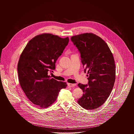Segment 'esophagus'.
<instances>
[{"mask_svg":"<svg viewBox=\"0 0 134 134\" xmlns=\"http://www.w3.org/2000/svg\"><path fill=\"white\" fill-rule=\"evenodd\" d=\"M68 86L71 87H74L76 86V84H72V83H68Z\"/></svg>","mask_w":134,"mask_h":134,"instance_id":"obj_1","label":"esophagus"}]
</instances>
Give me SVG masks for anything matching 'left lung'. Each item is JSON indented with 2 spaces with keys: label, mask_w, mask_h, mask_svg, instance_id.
I'll return each mask as SVG.
<instances>
[{
  "label": "left lung",
  "mask_w": 134,
  "mask_h": 134,
  "mask_svg": "<svg viewBox=\"0 0 134 134\" xmlns=\"http://www.w3.org/2000/svg\"><path fill=\"white\" fill-rule=\"evenodd\" d=\"M71 40L80 52L84 72L88 74V84H78L83 94L77 102L87 110L98 108L105 102L115 83L113 54L102 38L92 33L74 36Z\"/></svg>",
  "instance_id": "left-lung-1"
}]
</instances>
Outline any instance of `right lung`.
Listing matches in <instances>:
<instances>
[{
	"label": "right lung",
	"instance_id": "1",
	"mask_svg": "<svg viewBox=\"0 0 134 134\" xmlns=\"http://www.w3.org/2000/svg\"><path fill=\"white\" fill-rule=\"evenodd\" d=\"M69 42L51 34L39 35L27 44L19 58L18 72L19 83L26 97L34 104L46 108L56 100L59 91L67 87L48 75Z\"/></svg>",
	"mask_w": 134,
	"mask_h": 134
}]
</instances>
